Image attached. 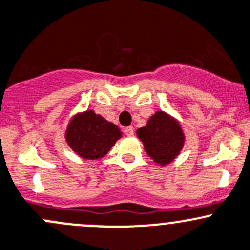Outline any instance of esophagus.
<instances>
[{"mask_svg":"<svg viewBox=\"0 0 250 250\" xmlns=\"http://www.w3.org/2000/svg\"><path fill=\"white\" fill-rule=\"evenodd\" d=\"M125 133L127 136H133V133H135V131H133V126H127V127H125Z\"/></svg>","mask_w":250,"mask_h":250,"instance_id":"1","label":"esophagus"}]
</instances>
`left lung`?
<instances>
[{
	"label": "left lung",
	"instance_id": "left-lung-1",
	"mask_svg": "<svg viewBox=\"0 0 250 250\" xmlns=\"http://www.w3.org/2000/svg\"><path fill=\"white\" fill-rule=\"evenodd\" d=\"M136 133L146 153L160 166L174 161L185 143L184 131L178 120L163 110L154 113L146 125L138 128Z\"/></svg>",
	"mask_w": 250,
	"mask_h": 250
}]
</instances>
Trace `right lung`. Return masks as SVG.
I'll return each instance as SVG.
<instances>
[{
	"mask_svg": "<svg viewBox=\"0 0 250 250\" xmlns=\"http://www.w3.org/2000/svg\"><path fill=\"white\" fill-rule=\"evenodd\" d=\"M122 136L119 126L108 122L92 109L76 113L65 131L66 143L85 160L104 158Z\"/></svg>",
	"mask_w": 250,
	"mask_h": 250,
	"instance_id": "add662e5",
	"label": "right lung"
}]
</instances>
